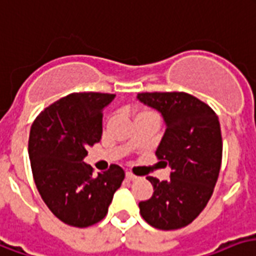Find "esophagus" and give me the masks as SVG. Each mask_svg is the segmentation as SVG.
<instances>
[{
	"label": "esophagus",
	"instance_id": "1",
	"mask_svg": "<svg viewBox=\"0 0 256 256\" xmlns=\"http://www.w3.org/2000/svg\"><path fill=\"white\" fill-rule=\"evenodd\" d=\"M126 178L128 180H138V176H134V174H132V172H126Z\"/></svg>",
	"mask_w": 256,
	"mask_h": 256
}]
</instances>
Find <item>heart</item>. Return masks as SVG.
<instances>
[{
	"instance_id": "obj_1",
	"label": "heart",
	"mask_w": 256,
	"mask_h": 256,
	"mask_svg": "<svg viewBox=\"0 0 256 256\" xmlns=\"http://www.w3.org/2000/svg\"><path fill=\"white\" fill-rule=\"evenodd\" d=\"M140 113H148V112H140ZM140 113H139V114H140Z\"/></svg>"
}]
</instances>
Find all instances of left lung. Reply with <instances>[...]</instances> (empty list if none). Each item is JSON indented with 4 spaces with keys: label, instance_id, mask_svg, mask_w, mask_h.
Masks as SVG:
<instances>
[{
    "label": "left lung",
    "instance_id": "obj_1",
    "mask_svg": "<svg viewBox=\"0 0 256 256\" xmlns=\"http://www.w3.org/2000/svg\"><path fill=\"white\" fill-rule=\"evenodd\" d=\"M166 124L156 156L172 168L170 180L147 176L154 194L139 202L140 214L158 230H178L193 222L212 197L222 156L220 121L213 109L188 93H139Z\"/></svg>",
    "mask_w": 256,
    "mask_h": 256
}]
</instances>
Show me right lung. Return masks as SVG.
<instances>
[{
    "instance_id": "right-lung-1",
    "label": "right lung",
    "mask_w": 256,
    "mask_h": 256,
    "mask_svg": "<svg viewBox=\"0 0 256 256\" xmlns=\"http://www.w3.org/2000/svg\"><path fill=\"white\" fill-rule=\"evenodd\" d=\"M114 94L72 93L58 100L30 126L28 154L34 184L48 209L71 226H93L106 216L124 170L112 164L93 176L84 162L102 135V110Z\"/></svg>"
}]
</instances>
